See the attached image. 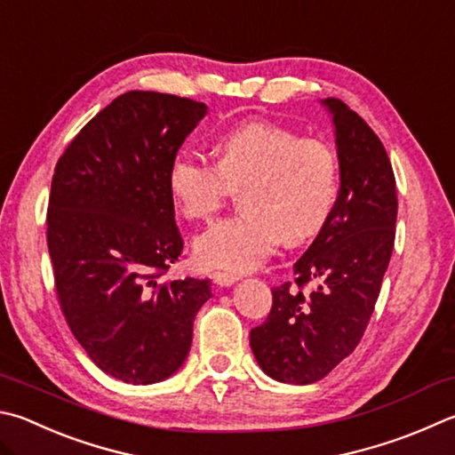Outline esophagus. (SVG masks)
Here are the masks:
<instances>
[{
  "label": "esophagus",
  "mask_w": 455,
  "mask_h": 455,
  "mask_svg": "<svg viewBox=\"0 0 455 455\" xmlns=\"http://www.w3.org/2000/svg\"><path fill=\"white\" fill-rule=\"evenodd\" d=\"M238 280L236 275H228V272H214L212 283L217 286H233Z\"/></svg>",
  "instance_id": "esophagus-1"
}]
</instances>
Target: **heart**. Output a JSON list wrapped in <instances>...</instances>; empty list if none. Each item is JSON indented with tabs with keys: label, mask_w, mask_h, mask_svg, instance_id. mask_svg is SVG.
Masks as SVG:
<instances>
[{
	"label": "heart",
	"mask_w": 455,
	"mask_h": 455,
	"mask_svg": "<svg viewBox=\"0 0 455 455\" xmlns=\"http://www.w3.org/2000/svg\"><path fill=\"white\" fill-rule=\"evenodd\" d=\"M212 155L214 164L180 148L167 167L172 201L191 220L209 219L228 187H238L241 211L195 238L203 267L249 272L268 259L280 236L300 244L328 225L340 188L328 143L270 121H246L214 139Z\"/></svg>",
	"instance_id": "heart-1"
}]
</instances>
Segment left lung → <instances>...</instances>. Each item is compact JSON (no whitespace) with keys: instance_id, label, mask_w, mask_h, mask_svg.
<instances>
[{"instance_id":"obj_1","label":"left lung","mask_w":455,"mask_h":455,"mask_svg":"<svg viewBox=\"0 0 455 455\" xmlns=\"http://www.w3.org/2000/svg\"><path fill=\"white\" fill-rule=\"evenodd\" d=\"M332 113L340 191L328 225L294 264V286L272 288L264 324L251 348L264 374L284 384H312L350 356L374 312L395 238L398 196L387 153L368 123L340 99ZM310 279L319 286L301 288Z\"/></svg>"}]
</instances>
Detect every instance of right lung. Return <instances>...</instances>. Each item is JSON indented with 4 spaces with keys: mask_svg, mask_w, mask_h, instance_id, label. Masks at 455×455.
<instances>
[{
    "mask_svg": "<svg viewBox=\"0 0 455 455\" xmlns=\"http://www.w3.org/2000/svg\"><path fill=\"white\" fill-rule=\"evenodd\" d=\"M206 105L129 91L60 156L47 209L55 291L73 336L105 374L155 384L183 366L211 280L156 283L183 252L167 167Z\"/></svg>",
    "mask_w": 455,
    "mask_h": 455,
    "instance_id": "add662e5",
    "label": "right lung"
}]
</instances>
